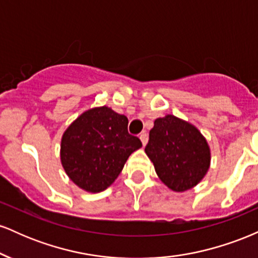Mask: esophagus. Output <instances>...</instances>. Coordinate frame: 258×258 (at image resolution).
Segmentation results:
<instances>
[{
  "instance_id": "1",
  "label": "esophagus",
  "mask_w": 258,
  "mask_h": 258,
  "mask_svg": "<svg viewBox=\"0 0 258 258\" xmlns=\"http://www.w3.org/2000/svg\"><path fill=\"white\" fill-rule=\"evenodd\" d=\"M139 138H141V142H142V144H143V147H146L147 143H148V135H147V133L143 132L141 136H139Z\"/></svg>"
}]
</instances>
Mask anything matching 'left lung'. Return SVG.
Instances as JSON below:
<instances>
[{"label":"left lung","mask_w":258,"mask_h":258,"mask_svg":"<svg viewBox=\"0 0 258 258\" xmlns=\"http://www.w3.org/2000/svg\"><path fill=\"white\" fill-rule=\"evenodd\" d=\"M146 154L161 182L177 193L189 190L205 177L211 152L194 125L174 115L154 121Z\"/></svg>","instance_id":"obj_1"}]
</instances>
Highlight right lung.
<instances>
[{
  "mask_svg": "<svg viewBox=\"0 0 258 258\" xmlns=\"http://www.w3.org/2000/svg\"><path fill=\"white\" fill-rule=\"evenodd\" d=\"M128 119L109 106L82 112L65 130L60 161L65 173L90 193L105 190L117 178L127 159L142 147L127 131Z\"/></svg>",
  "mask_w": 258,
  "mask_h": 258,
  "instance_id": "right-lung-1",
  "label": "right lung"
}]
</instances>
